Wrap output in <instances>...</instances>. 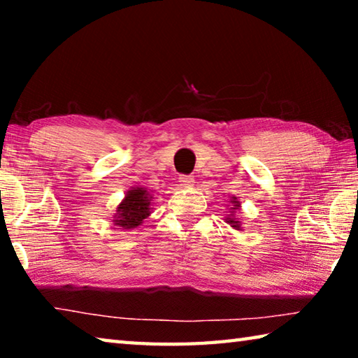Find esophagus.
<instances>
[{
    "instance_id": "esophagus-1",
    "label": "esophagus",
    "mask_w": 358,
    "mask_h": 358,
    "mask_svg": "<svg viewBox=\"0 0 358 358\" xmlns=\"http://www.w3.org/2000/svg\"><path fill=\"white\" fill-rule=\"evenodd\" d=\"M178 181H180V185L183 186V187H191L194 185V178L189 177V175H180Z\"/></svg>"
}]
</instances>
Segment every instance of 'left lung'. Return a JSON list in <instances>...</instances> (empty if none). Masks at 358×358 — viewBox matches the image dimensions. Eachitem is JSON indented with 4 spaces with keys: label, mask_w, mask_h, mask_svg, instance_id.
Segmentation results:
<instances>
[{
    "label": "left lung",
    "mask_w": 358,
    "mask_h": 358,
    "mask_svg": "<svg viewBox=\"0 0 358 358\" xmlns=\"http://www.w3.org/2000/svg\"><path fill=\"white\" fill-rule=\"evenodd\" d=\"M240 207L241 203L237 197H230V207H229V215L226 216V222L230 224L234 229L237 230H241V221L238 220V217H235V213L237 211H240Z\"/></svg>",
    "instance_id": "8db88e82"
}]
</instances>
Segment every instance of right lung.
Returning a JSON list of instances; mask_svg holds the SVG:
<instances>
[{"label":"right lung","mask_w":358,"mask_h":358,"mask_svg":"<svg viewBox=\"0 0 358 358\" xmlns=\"http://www.w3.org/2000/svg\"><path fill=\"white\" fill-rule=\"evenodd\" d=\"M151 202H153V194L147 187H131L115 210L117 213L112 220L113 226L126 230L142 226V222L151 215Z\"/></svg>","instance_id":"1"}]
</instances>
